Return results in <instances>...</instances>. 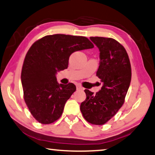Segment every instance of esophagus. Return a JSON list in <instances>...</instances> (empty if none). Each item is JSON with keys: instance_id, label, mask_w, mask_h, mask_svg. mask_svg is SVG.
I'll list each match as a JSON object with an SVG mask.
<instances>
[{"instance_id": "1", "label": "esophagus", "mask_w": 155, "mask_h": 155, "mask_svg": "<svg viewBox=\"0 0 155 155\" xmlns=\"http://www.w3.org/2000/svg\"><path fill=\"white\" fill-rule=\"evenodd\" d=\"M76 89H77V90H84V88H83L82 87H81L80 85L76 86Z\"/></svg>"}]
</instances>
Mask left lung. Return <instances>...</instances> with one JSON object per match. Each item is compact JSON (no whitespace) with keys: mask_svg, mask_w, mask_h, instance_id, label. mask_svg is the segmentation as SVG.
<instances>
[{"mask_svg":"<svg viewBox=\"0 0 155 155\" xmlns=\"http://www.w3.org/2000/svg\"><path fill=\"white\" fill-rule=\"evenodd\" d=\"M100 51V66L96 72L101 89L96 94L85 89L86 98L80 110L86 120L93 125H104L118 112L125 102L132 70L125 48L112 38L91 37Z\"/></svg>","mask_w":155,"mask_h":155,"instance_id":"1","label":"left lung"}]
</instances>
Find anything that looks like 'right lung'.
I'll return each mask as SVG.
<instances>
[{
    "label": "right lung",
    "instance_id": "add662e5",
    "mask_svg": "<svg viewBox=\"0 0 155 155\" xmlns=\"http://www.w3.org/2000/svg\"><path fill=\"white\" fill-rule=\"evenodd\" d=\"M94 47L85 37L57 34L42 37L30 48L23 61L21 83L24 101L38 122L51 124L60 118L76 87L73 83L59 84L56 73L68 68L73 53Z\"/></svg>",
    "mask_w": 155,
    "mask_h": 155
}]
</instances>
